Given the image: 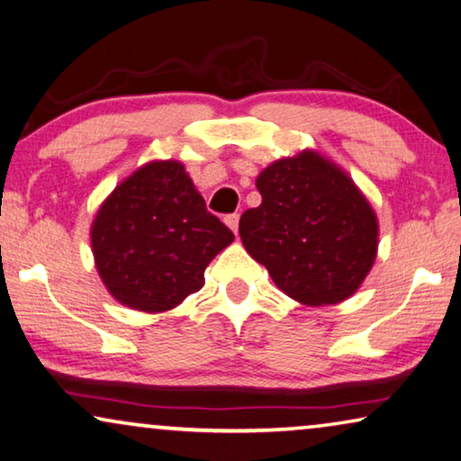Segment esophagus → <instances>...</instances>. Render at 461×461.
<instances>
[{
  "label": "esophagus",
  "instance_id": "obj_1",
  "mask_svg": "<svg viewBox=\"0 0 461 461\" xmlns=\"http://www.w3.org/2000/svg\"><path fill=\"white\" fill-rule=\"evenodd\" d=\"M238 221H240V215H236V212H233V215L225 217V223H228V228H230L233 233H238Z\"/></svg>",
  "mask_w": 461,
  "mask_h": 461
}]
</instances>
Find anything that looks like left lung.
<instances>
[{"instance_id": "left-lung-1", "label": "left lung", "mask_w": 461, "mask_h": 461, "mask_svg": "<svg viewBox=\"0 0 461 461\" xmlns=\"http://www.w3.org/2000/svg\"><path fill=\"white\" fill-rule=\"evenodd\" d=\"M263 203L240 217V238L281 292L306 306L338 304L376 258L379 221L352 177L302 150L257 177Z\"/></svg>"}]
</instances>
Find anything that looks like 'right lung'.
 I'll list each match as a JSON object with an SVG mask.
<instances>
[{
    "label": "right lung",
    "mask_w": 461,
    "mask_h": 461,
    "mask_svg": "<svg viewBox=\"0 0 461 461\" xmlns=\"http://www.w3.org/2000/svg\"><path fill=\"white\" fill-rule=\"evenodd\" d=\"M233 242L182 163L150 161L109 194L91 225L95 267L112 296L165 312L204 285V269Z\"/></svg>",
    "instance_id": "obj_1"
}]
</instances>
